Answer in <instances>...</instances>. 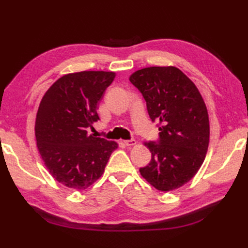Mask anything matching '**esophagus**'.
<instances>
[{"label":"esophagus","mask_w":248,"mask_h":248,"mask_svg":"<svg viewBox=\"0 0 248 248\" xmlns=\"http://www.w3.org/2000/svg\"><path fill=\"white\" fill-rule=\"evenodd\" d=\"M124 143L127 146H134V145H136V140H124Z\"/></svg>","instance_id":"esophagus-1"}]
</instances>
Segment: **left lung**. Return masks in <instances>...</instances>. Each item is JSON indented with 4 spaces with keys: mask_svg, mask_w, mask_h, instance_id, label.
<instances>
[{
    "mask_svg": "<svg viewBox=\"0 0 248 248\" xmlns=\"http://www.w3.org/2000/svg\"><path fill=\"white\" fill-rule=\"evenodd\" d=\"M130 82L143 94L151 120L160 124L159 141L144 143L151 161L140 175L162 192L181 187L199 170L209 146V115L202 94L173 66L143 68Z\"/></svg>",
    "mask_w": 248,
    "mask_h": 248,
    "instance_id": "left-lung-1",
    "label": "left lung"
}]
</instances>
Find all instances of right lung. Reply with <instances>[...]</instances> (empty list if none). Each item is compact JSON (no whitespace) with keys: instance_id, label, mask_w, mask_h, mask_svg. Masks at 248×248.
<instances>
[{"instance_id":"1","label":"right lung","mask_w":248,"mask_h":248,"mask_svg":"<svg viewBox=\"0 0 248 248\" xmlns=\"http://www.w3.org/2000/svg\"><path fill=\"white\" fill-rule=\"evenodd\" d=\"M116 77L108 71H81L60 78L44 94L35 121L37 147L57 182L85 189L102 176L116 141L87 129L99 120L98 104Z\"/></svg>"}]
</instances>
